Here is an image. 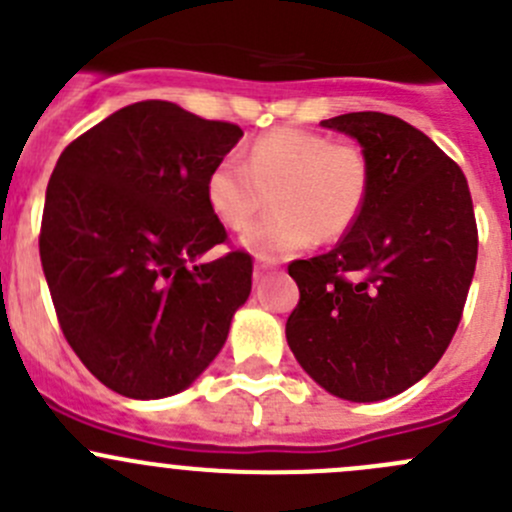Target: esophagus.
Listing matches in <instances>:
<instances>
[{
  "label": "esophagus",
  "mask_w": 512,
  "mask_h": 512,
  "mask_svg": "<svg viewBox=\"0 0 512 512\" xmlns=\"http://www.w3.org/2000/svg\"><path fill=\"white\" fill-rule=\"evenodd\" d=\"M272 267H275V260L257 255V260H255V277H257V280H260V277L265 275L267 270H272Z\"/></svg>",
  "instance_id": "34e87169"
}]
</instances>
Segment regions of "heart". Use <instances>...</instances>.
Returning <instances> with one entry per match:
<instances>
[{"instance_id":"1","label":"heart","mask_w":512,"mask_h":512,"mask_svg":"<svg viewBox=\"0 0 512 512\" xmlns=\"http://www.w3.org/2000/svg\"><path fill=\"white\" fill-rule=\"evenodd\" d=\"M371 188L361 146L302 128H277L252 143L247 160L227 156L210 170L208 205L218 223L245 230L272 195L275 210L242 235L260 257H285L352 230Z\"/></svg>"}]
</instances>
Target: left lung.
Instances as JSON below:
<instances>
[{"label":"left lung","mask_w":512,"mask_h":512,"mask_svg":"<svg viewBox=\"0 0 512 512\" xmlns=\"http://www.w3.org/2000/svg\"><path fill=\"white\" fill-rule=\"evenodd\" d=\"M371 163L364 210L334 250L289 262L299 302L287 344L329 394L381 401L438 364L476 272L478 227L463 170L426 133L379 111L322 121Z\"/></svg>","instance_id":"left-lung-1"}]
</instances>
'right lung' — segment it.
Returning a JSON list of instances; mask_svg holds the SVG:
<instances>
[{
	"label": "right lung",
	"mask_w": 512,
	"mask_h": 512,
	"mask_svg": "<svg viewBox=\"0 0 512 512\" xmlns=\"http://www.w3.org/2000/svg\"><path fill=\"white\" fill-rule=\"evenodd\" d=\"M242 128L170 101H138L64 148L49 178L39 255L61 332L128 399L188 389L223 349L252 289L208 205V175Z\"/></svg>",
	"instance_id": "add662e5"
}]
</instances>
